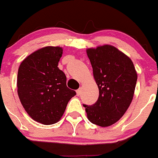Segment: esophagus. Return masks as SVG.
Listing matches in <instances>:
<instances>
[{"label":"esophagus","instance_id":"1","mask_svg":"<svg viewBox=\"0 0 158 158\" xmlns=\"http://www.w3.org/2000/svg\"><path fill=\"white\" fill-rule=\"evenodd\" d=\"M76 93H77V96H79L80 93H81V88H79V89L76 91Z\"/></svg>","mask_w":158,"mask_h":158}]
</instances>
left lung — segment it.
Masks as SVG:
<instances>
[{"label": "left lung", "mask_w": 158, "mask_h": 158, "mask_svg": "<svg viewBox=\"0 0 158 158\" xmlns=\"http://www.w3.org/2000/svg\"><path fill=\"white\" fill-rule=\"evenodd\" d=\"M99 97L92 106L83 105L88 120L105 127L118 121L130 106L137 73L130 57L112 45L88 48Z\"/></svg>", "instance_id": "1"}]
</instances>
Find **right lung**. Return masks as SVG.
<instances>
[{
	"mask_svg": "<svg viewBox=\"0 0 158 158\" xmlns=\"http://www.w3.org/2000/svg\"><path fill=\"white\" fill-rule=\"evenodd\" d=\"M61 47L36 50L22 61L18 71V95L29 116L40 123H56L76 92L66 86V77L57 67Z\"/></svg>",
	"mask_w": 158,
	"mask_h": 158,
	"instance_id": "1",
	"label": "right lung"
}]
</instances>
